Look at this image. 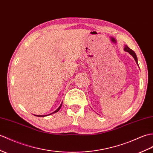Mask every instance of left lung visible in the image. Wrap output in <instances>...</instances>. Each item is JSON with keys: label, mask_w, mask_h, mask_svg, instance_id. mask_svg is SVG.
Returning <instances> with one entry per match:
<instances>
[{"label": "left lung", "mask_w": 153, "mask_h": 153, "mask_svg": "<svg viewBox=\"0 0 153 153\" xmlns=\"http://www.w3.org/2000/svg\"><path fill=\"white\" fill-rule=\"evenodd\" d=\"M124 50H125V51H126V52H128V53H129V54H130L131 55H132V56H133V57H134V60H135V61L136 62L137 65H138L137 58V56H136V53H135V52H134L133 50H132V49H130L128 47V46H127L126 45H125V49H124Z\"/></svg>", "instance_id": "left-lung-1"}]
</instances>
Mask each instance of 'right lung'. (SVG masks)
<instances>
[{"label":"right lung","mask_w":153,"mask_h":153,"mask_svg":"<svg viewBox=\"0 0 153 153\" xmlns=\"http://www.w3.org/2000/svg\"><path fill=\"white\" fill-rule=\"evenodd\" d=\"M62 102L61 103V104H60V106L59 107L56 109L55 111H53V113H50V114H48V115H34L35 116H37V117H45V116H48V115H51V114H53V113H56V112H58L59 111V109H60V108H61V106H62Z\"/></svg>","instance_id":"1"}]
</instances>
